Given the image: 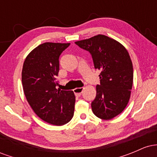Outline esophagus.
Instances as JSON below:
<instances>
[{"label": "esophagus", "mask_w": 157, "mask_h": 157, "mask_svg": "<svg viewBox=\"0 0 157 157\" xmlns=\"http://www.w3.org/2000/svg\"><path fill=\"white\" fill-rule=\"evenodd\" d=\"M83 89L84 88L81 87V88H77V89H74V92H75V95L77 97H80L81 95V94H82V91H83Z\"/></svg>", "instance_id": "1"}]
</instances>
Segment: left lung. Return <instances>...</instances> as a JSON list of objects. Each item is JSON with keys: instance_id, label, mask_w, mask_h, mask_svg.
Returning <instances> with one entry per match:
<instances>
[{"instance_id": "1", "label": "left lung", "mask_w": 157, "mask_h": 157, "mask_svg": "<svg viewBox=\"0 0 157 157\" xmlns=\"http://www.w3.org/2000/svg\"><path fill=\"white\" fill-rule=\"evenodd\" d=\"M75 44L91 54L95 69L100 70V84L91 102L93 113L111 120L125 109L133 84V65L126 48L105 35H98Z\"/></svg>"}]
</instances>
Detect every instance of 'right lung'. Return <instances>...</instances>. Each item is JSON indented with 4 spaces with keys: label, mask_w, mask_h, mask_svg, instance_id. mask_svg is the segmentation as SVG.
Here are the masks:
<instances>
[{
    "label": "right lung",
    "mask_w": 157,
    "mask_h": 157,
    "mask_svg": "<svg viewBox=\"0 0 157 157\" xmlns=\"http://www.w3.org/2000/svg\"><path fill=\"white\" fill-rule=\"evenodd\" d=\"M69 45H39L29 54L23 66L22 84L27 101L41 120L55 125L68 123L75 111L73 91L56 89L59 57Z\"/></svg>",
    "instance_id": "1"
}]
</instances>
